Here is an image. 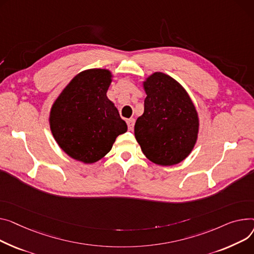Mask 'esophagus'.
Returning <instances> with one entry per match:
<instances>
[{"label": "esophagus", "mask_w": 254, "mask_h": 254, "mask_svg": "<svg viewBox=\"0 0 254 254\" xmlns=\"http://www.w3.org/2000/svg\"><path fill=\"white\" fill-rule=\"evenodd\" d=\"M127 124L128 130H132L133 129V126H134V120H133V118H129V120H127Z\"/></svg>", "instance_id": "34e87169"}]
</instances>
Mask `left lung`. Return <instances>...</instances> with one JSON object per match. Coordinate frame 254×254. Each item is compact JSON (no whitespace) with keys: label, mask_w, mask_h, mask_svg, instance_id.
I'll return each mask as SVG.
<instances>
[{"label":"left lung","mask_w":254,"mask_h":254,"mask_svg":"<svg viewBox=\"0 0 254 254\" xmlns=\"http://www.w3.org/2000/svg\"><path fill=\"white\" fill-rule=\"evenodd\" d=\"M144 89V113L134 125V137L152 162L177 164L190 154L197 140L195 106L181 84L162 72L149 76Z\"/></svg>","instance_id":"8db88e82"}]
</instances>
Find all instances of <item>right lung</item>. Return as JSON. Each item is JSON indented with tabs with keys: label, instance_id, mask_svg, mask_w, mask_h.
I'll return each instance as SVG.
<instances>
[{
	"label": "right lung",
	"instance_id": "add662e5",
	"mask_svg": "<svg viewBox=\"0 0 254 254\" xmlns=\"http://www.w3.org/2000/svg\"><path fill=\"white\" fill-rule=\"evenodd\" d=\"M111 73L89 69L77 74L51 110L50 126L61 149L83 163H94L111 150L127 124L106 93Z\"/></svg>",
	"mask_w": 254,
	"mask_h": 254
}]
</instances>
